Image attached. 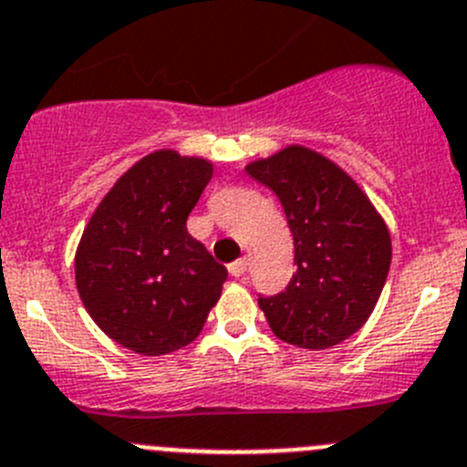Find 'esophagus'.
Returning <instances> with one entry per match:
<instances>
[{
  "instance_id": "1",
  "label": "esophagus",
  "mask_w": 467,
  "mask_h": 467,
  "mask_svg": "<svg viewBox=\"0 0 467 467\" xmlns=\"http://www.w3.org/2000/svg\"><path fill=\"white\" fill-rule=\"evenodd\" d=\"M246 269H248V260H246V258H242V260H237V263L228 265L230 276H234V278L244 276V274H246Z\"/></svg>"
}]
</instances>
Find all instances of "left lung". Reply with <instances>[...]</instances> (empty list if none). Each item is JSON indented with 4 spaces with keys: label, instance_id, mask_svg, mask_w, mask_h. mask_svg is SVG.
<instances>
[{
    "label": "left lung",
    "instance_id": "1",
    "mask_svg": "<svg viewBox=\"0 0 467 467\" xmlns=\"http://www.w3.org/2000/svg\"><path fill=\"white\" fill-rule=\"evenodd\" d=\"M246 172L281 200L297 272L285 293L258 304L274 337L327 350L371 317L391 265V237L368 195L332 159L287 145Z\"/></svg>",
    "mask_w": 467,
    "mask_h": 467
}]
</instances>
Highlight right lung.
I'll return each instance as SVG.
<instances>
[{"label":"right lung","mask_w":467,"mask_h":467,"mask_svg":"<svg viewBox=\"0 0 467 467\" xmlns=\"http://www.w3.org/2000/svg\"><path fill=\"white\" fill-rule=\"evenodd\" d=\"M212 161L156 150L130 165L85 225L76 285L91 320L119 346L156 357L195 341L228 278L186 230Z\"/></svg>","instance_id":"right-lung-1"}]
</instances>
